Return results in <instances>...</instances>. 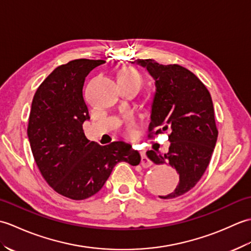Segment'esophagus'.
<instances>
[{
  "mask_svg": "<svg viewBox=\"0 0 251 251\" xmlns=\"http://www.w3.org/2000/svg\"><path fill=\"white\" fill-rule=\"evenodd\" d=\"M141 165H142V167H146V168L150 167L152 165V162L150 161V158L147 156L145 151L141 152Z\"/></svg>",
  "mask_w": 251,
  "mask_h": 251,
  "instance_id": "esophagus-1",
  "label": "esophagus"
}]
</instances>
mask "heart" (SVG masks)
<instances>
[{
  "mask_svg": "<svg viewBox=\"0 0 251 251\" xmlns=\"http://www.w3.org/2000/svg\"><path fill=\"white\" fill-rule=\"evenodd\" d=\"M120 77H128V78H132V79H137L138 82H142V77L139 73L135 70H126L124 72L121 73ZM135 126V121L132 117H127L126 121H125V130L127 132H129L132 130Z\"/></svg>",
  "mask_w": 251,
  "mask_h": 251,
  "instance_id": "1",
  "label": "heart"
}]
</instances>
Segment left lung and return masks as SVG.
I'll return each mask as SVG.
<instances>
[{"label": "left lung", "mask_w": 251, "mask_h": 251, "mask_svg": "<svg viewBox=\"0 0 251 251\" xmlns=\"http://www.w3.org/2000/svg\"><path fill=\"white\" fill-rule=\"evenodd\" d=\"M136 62L155 81L149 137L170 132L168 153L151 150L147 155L153 163L169 164L177 170V188L159 196L175 199L195 186L209 165L218 138L211 96L194 73L179 65L164 66L153 59Z\"/></svg>", "instance_id": "left-lung-1"}]
</instances>
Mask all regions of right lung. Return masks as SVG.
<instances>
[{"label": "right lung", "mask_w": 251, "mask_h": 251, "mask_svg": "<svg viewBox=\"0 0 251 251\" xmlns=\"http://www.w3.org/2000/svg\"><path fill=\"white\" fill-rule=\"evenodd\" d=\"M104 62L75 59L57 67L32 100L26 131L34 161L46 182L71 200L99 192L117 163L136 166L141 161L128 143L100 146L84 134L83 123L89 120L83 97L85 77Z\"/></svg>", "instance_id": "add662e5"}]
</instances>
